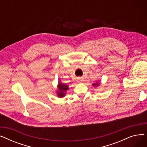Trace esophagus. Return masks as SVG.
Here are the masks:
<instances>
[{
  "instance_id": "esophagus-1",
  "label": "esophagus",
  "mask_w": 147,
  "mask_h": 147,
  "mask_svg": "<svg viewBox=\"0 0 147 147\" xmlns=\"http://www.w3.org/2000/svg\"><path fill=\"white\" fill-rule=\"evenodd\" d=\"M78 81L79 82H81L83 81V79H82V78H78Z\"/></svg>"
}]
</instances>
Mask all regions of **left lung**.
<instances>
[{"label": "left lung", "instance_id": "1", "mask_svg": "<svg viewBox=\"0 0 147 147\" xmlns=\"http://www.w3.org/2000/svg\"><path fill=\"white\" fill-rule=\"evenodd\" d=\"M98 83H96V84H94L93 85H94V86H95V85H98Z\"/></svg>", "mask_w": 147, "mask_h": 147}]
</instances>
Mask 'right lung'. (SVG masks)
<instances>
[{"mask_svg": "<svg viewBox=\"0 0 147 147\" xmlns=\"http://www.w3.org/2000/svg\"><path fill=\"white\" fill-rule=\"evenodd\" d=\"M58 89H59V92H58V96L59 97H63L65 96L64 92L66 91L67 89H68V88L65 84H63L61 83L58 84Z\"/></svg>", "mask_w": 147, "mask_h": 147, "instance_id": "obj_1", "label": "right lung"}]
</instances>
